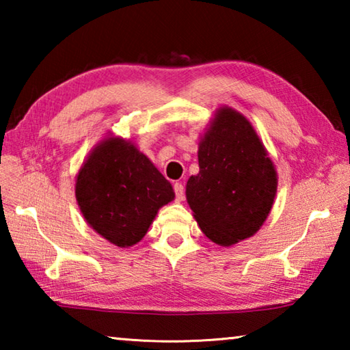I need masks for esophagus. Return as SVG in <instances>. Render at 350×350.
<instances>
[{"instance_id": "esophagus-1", "label": "esophagus", "mask_w": 350, "mask_h": 350, "mask_svg": "<svg viewBox=\"0 0 350 350\" xmlns=\"http://www.w3.org/2000/svg\"><path fill=\"white\" fill-rule=\"evenodd\" d=\"M174 193H176V200H183L185 198V189H183V185L179 182L174 183Z\"/></svg>"}]
</instances>
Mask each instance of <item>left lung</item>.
<instances>
[{
  "label": "left lung",
  "instance_id": "obj_1",
  "mask_svg": "<svg viewBox=\"0 0 350 350\" xmlns=\"http://www.w3.org/2000/svg\"><path fill=\"white\" fill-rule=\"evenodd\" d=\"M199 174L187 182V200L199 227L228 247L258 232L276 194V171L250 122L232 108L217 111L199 142Z\"/></svg>",
  "mask_w": 350,
  "mask_h": 350
}]
</instances>
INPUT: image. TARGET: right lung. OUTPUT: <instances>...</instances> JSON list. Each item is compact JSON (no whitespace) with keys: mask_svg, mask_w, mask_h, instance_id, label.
I'll use <instances>...</instances> for the list:
<instances>
[{"mask_svg":"<svg viewBox=\"0 0 350 350\" xmlns=\"http://www.w3.org/2000/svg\"><path fill=\"white\" fill-rule=\"evenodd\" d=\"M75 196L83 216L117 247L144 238L162 205L174 199L171 183L129 142L103 140L77 176Z\"/></svg>","mask_w":350,"mask_h":350,"instance_id":"1","label":"right lung"}]
</instances>
